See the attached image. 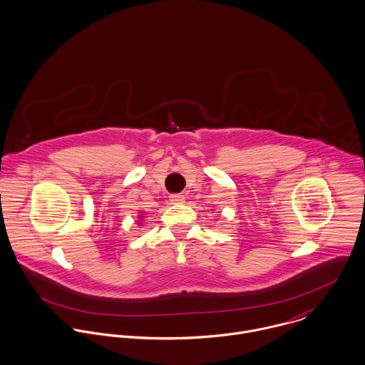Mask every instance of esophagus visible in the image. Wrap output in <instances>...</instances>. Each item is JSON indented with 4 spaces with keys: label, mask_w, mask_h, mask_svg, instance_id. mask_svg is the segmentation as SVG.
<instances>
[{
    "label": "esophagus",
    "mask_w": 365,
    "mask_h": 365,
    "mask_svg": "<svg viewBox=\"0 0 365 365\" xmlns=\"http://www.w3.org/2000/svg\"><path fill=\"white\" fill-rule=\"evenodd\" d=\"M169 200L172 205H182V203H185V196L183 195H172Z\"/></svg>",
    "instance_id": "obj_1"
}]
</instances>
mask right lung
<instances>
[{
    "label": "right lung",
    "instance_id": "1",
    "mask_svg": "<svg viewBox=\"0 0 365 365\" xmlns=\"http://www.w3.org/2000/svg\"><path fill=\"white\" fill-rule=\"evenodd\" d=\"M139 219H143V216H139Z\"/></svg>",
    "mask_w": 365,
    "mask_h": 365
}]
</instances>
